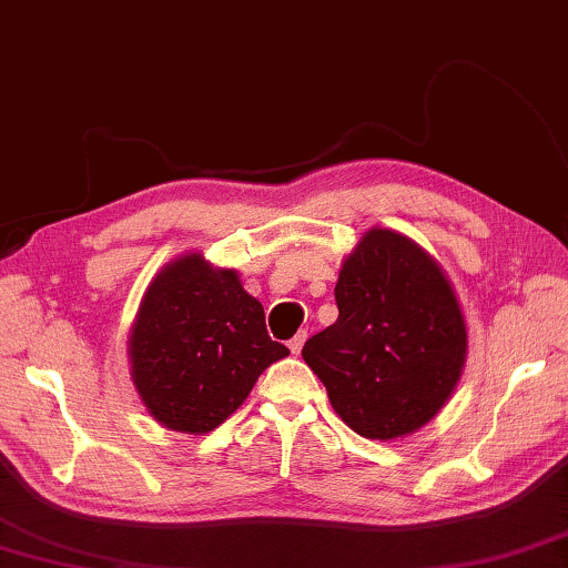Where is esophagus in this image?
Masks as SVG:
<instances>
[{
  "mask_svg": "<svg viewBox=\"0 0 568 568\" xmlns=\"http://www.w3.org/2000/svg\"><path fill=\"white\" fill-rule=\"evenodd\" d=\"M304 342H306V332H300L296 336H292V339H290V349H292V354H300V352H302V346H304Z\"/></svg>",
  "mask_w": 568,
  "mask_h": 568,
  "instance_id": "esophagus-1",
  "label": "esophagus"
}]
</instances>
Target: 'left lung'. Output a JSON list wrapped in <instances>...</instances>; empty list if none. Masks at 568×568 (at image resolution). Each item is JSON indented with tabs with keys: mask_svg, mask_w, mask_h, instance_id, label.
<instances>
[{
	"mask_svg": "<svg viewBox=\"0 0 568 568\" xmlns=\"http://www.w3.org/2000/svg\"><path fill=\"white\" fill-rule=\"evenodd\" d=\"M339 320L302 356L334 412L366 439L419 432L449 402L466 362V324L442 266L392 229H369L336 282Z\"/></svg>",
	"mask_w": 568,
	"mask_h": 568,
	"instance_id": "1",
	"label": "left lung"
}]
</instances>
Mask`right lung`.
I'll return each instance as SVG.
<instances>
[{
    "label": "right lung",
    "mask_w": 568,
    "mask_h": 568,
    "mask_svg": "<svg viewBox=\"0 0 568 568\" xmlns=\"http://www.w3.org/2000/svg\"><path fill=\"white\" fill-rule=\"evenodd\" d=\"M286 354L234 268L202 254L179 256L154 276L129 334L132 382L146 412L182 434L214 432Z\"/></svg>",
    "instance_id": "right-lung-1"
}]
</instances>
